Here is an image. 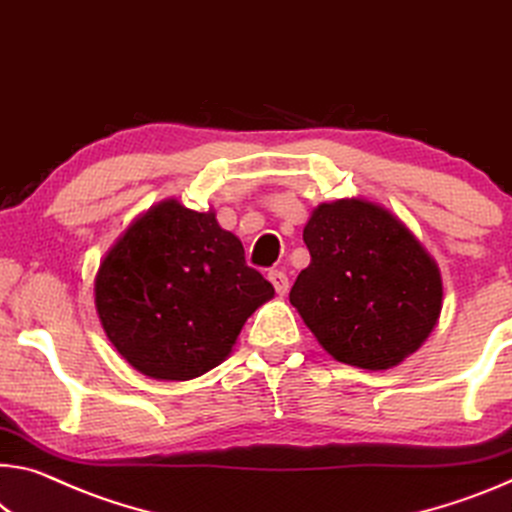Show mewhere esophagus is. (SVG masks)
<instances>
[{"label":"esophagus","mask_w":512,"mask_h":512,"mask_svg":"<svg viewBox=\"0 0 512 512\" xmlns=\"http://www.w3.org/2000/svg\"><path fill=\"white\" fill-rule=\"evenodd\" d=\"M269 280H271V285L275 287V291H278L280 296H285L289 291V278H287L285 271H280V269L269 271Z\"/></svg>","instance_id":"34e87169"}]
</instances>
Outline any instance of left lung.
I'll return each mask as SVG.
<instances>
[{
    "label": "left lung",
    "mask_w": 512,
    "mask_h": 512,
    "mask_svg": "<svg viewBox=\"0 0 512 512\" xmlns=\"http://www.w3.org/2000/svg\"><path fill=\"white\" fill-rule=\"evenodd\" d=\"M303 241L312 262L289 300L332 358L389 369L424 344L442 310L440 271L387 209L364 200L321 205Z\"/></svg>",
    "instance_id": "1"
}]
</instances>
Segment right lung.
<instances>
[{
  "label": "right lung",
  "instance_id": "right-lung-1",
  "mask_svg": "<svg viewBox=\"0 0 512 512\" xmlns=\"http://www.w3.org/2000/svg\"><path fill=\"white\" fill-rule=\"evenodd\" d=\"M275 294L241 241L166 200L104 257L95 307L109 342L150 378L189 380L230 355L243 323Z\"/></svg>",
  "mask_w": 512,
  "mask_h": 512
}]
</instances>
